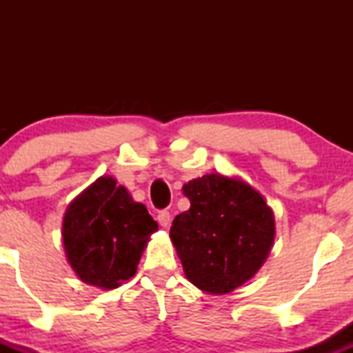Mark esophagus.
Segmentation results:
<instances>
[{
	"label": "esophagus",
	"mask_w": 353,
	"mask_h": 353,
	"mask_svg": "<svg viewBox=\"0 0 353 353\" xmlns=\"http://www.w3.org/2000/svg\"><path fill=\"white\" fill-rule=\"evenodd\" d=\"M157 221H159V224H161V228H164V229H168L169 225H171V214L168 212V210H161L159 214H157Z\"/></svg>",
	"instance_id": "1"
}]
</instances>
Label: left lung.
Here are the masks:
<instances>
[{
	"instance_id": "8db88e82",
	"label": "left lung",
	"mask_w": 353,
	"mask_h": 353,
	"mask_svg": "<svg viewBox=\"0 0 353 353\" xmlns=\"http://www.w3.org/2000/svg\"><path fill=\"white\" fill-rule=\"evenodd\" d=\"M190 208L171 241L190 283L224 295L252 279L274 245L275 217L264 196L239 177L212 172L182 185Z\"/></svg>"
}]
</instances>
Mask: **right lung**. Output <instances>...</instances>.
Wrapping results in <instances>:
<instances>
[{
  "label": "right lung",
  "mask_w": 353,
  "mask_h": 353,
  "mask_svg": "<svg viewBox=\"0 0 353 353\" xmlns=\"http://www.w3.org/2000/svg\"><path fill=\"white\" fill-rule=\"evenodd\" d=\"M156 230L157 222L144 204L114 177L101 176L64 212V252L81 281L111 290L136 274Z\"/></svg>",
  "instance_id": "obj_1"
}]
</instances>
